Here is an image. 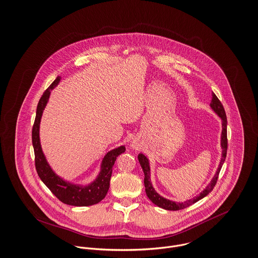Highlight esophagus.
I'll list each match as a JSON object with an SVG mask.
<instances>
[{
  "label": "esophagus",
  "instance_id": "34e87169",
  "mask_svg": "<svg viewBox=\"0 0 258 258\" xmlns=\"http://www.w3.org/2000/svg\"><path fill=\"white\" fill-rule=\"evenodd\" d=\"M132 145H133V147H134V148H137V144H136V143H133Z\"/></svg>",
  "mask_w": 258,
  "mask_h": 258
}]
</instances>
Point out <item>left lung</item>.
<instances>
[{"label": "left lung", "mask_w": 258, "mask_h": 258, "mask_svg": "<svg viewBox=\"0 0 258 258\" xmlns=\"http://www.w3.org/2000/svg\"><path fill=\"white\" fill-rule=\"evenodd\" d=\"M211 108L213 109V111L219 115L222 118V138H221V146L223 148L222 151V159L220 161L218 170L216 172L215 176L213 177V179L211 180V182L209 183V185L206 187V189H204L203 192H201L200 195H198L197 197L191 199V200L185 201L184 203H177V202H173V201L167 200L163 197H161L152 187V184L150 182V167H149V162L147 157L143 154L140 153L138 158L139 161L142 165L143 173H144V187H145V192H146V196L148 197V199L151 201L154 205L158 206L159 208H162L164 210H168V211H178V210H182L185 209L193 204H195L196 202L203 199L204 197H206L210 192H212V190L214 189L218 178H219V174L222 169V166L226 160L227 157V150H228V137H227V115H226V112L225 109L221 103V101L218 99V97L215 95V93L212 94V101L210 104Z\"/></svg>", "instance_id": "1"}]
</instances>
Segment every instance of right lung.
<instances>
[{"instance_id": "right-lung-1", "label": "right lung", "mask_w": 258, "mask_h": 258, "mask_svg": "<svg viewBox=\"0 0 258 258\" xmlns=\"http://www.w3.org/2000/svg\"><path fill=\"white\" fill-rule=\"evenodd\" d=\"M61 77L58 76L52 82V84L44 91L37 104L36 115L32 126V145L34 149L35 169L41 181L52 192V194L58 200L66 205L76 207L92 206L98 204L106 197L110 188V180L115 159L119 154L125 151V147L121 145L109 151L102 161L101 171L97 176L96 180L87 186H80L69 183L60 178L53 172L47 163L41 149L39 142V123L43 110L48 102L50 92L57 85Z\"/></svg>"}]
</instances>
